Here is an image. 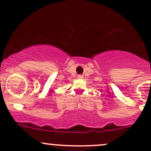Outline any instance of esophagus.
<instances>
[{
    "label": "esophagus",
    "instance_id": "1",
    "mask_svg": "<svg viewBox=\"0 0 151 151\" xmlns=\"http://www.w3.org/2000/svg\"><path fill=\"white\" fill-rule=\"evenodd\" d=\"M77 78H78V79H83L84 76L83 75H78V76H77Z\"/></svg>",
    "mask_w": 151,
    "mask_h": 151
}]
</instances>
